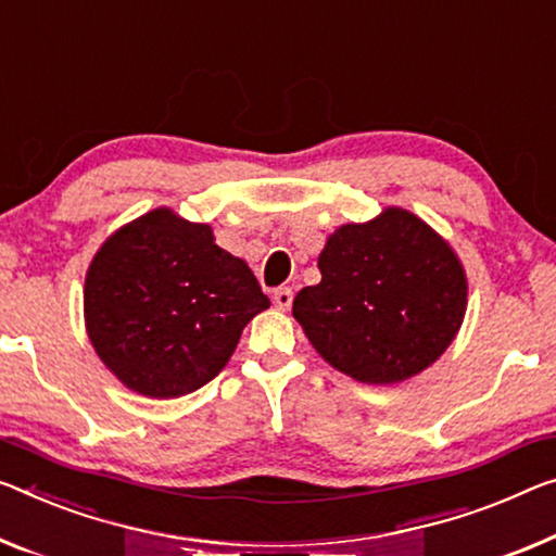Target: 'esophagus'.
<instances>
[{
  "mask_svg": "<svg viewBox=\"0 0 556 556\" xmlns=\"http://www.w3.org/2000/svg\"><path fill=\"white\" fill-rule=\"evenodd\" d=\"M273 303H276V307H280V311H288L290 305H293V290L290 288H276L273 290Z\"/></svg>",
  "mask_w": 556,
  "mask_h": 556,
  "instance_id": "34e87169",
  "label": "esophagus"
}]
</instances>
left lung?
I'll return each instance as SVG.
<instances>
[{
	"instance_id": "8db88e82",
	"label": "left lung",
	"mask_w": 556,
	"mask_h": 556,
	"mask_svg": "<svg viewBox=\"0 0 556 556\" xmlns=\"http://www.w3.org/2000/svg\"><path fill=\"white\" fill-rule=\"evenodd\" d=\"M318 268L320 283L295 295L293 315L313 348L361 382L413 378L463 326L467 280L457 255L403 208L338 228Z\"/></svg>"
}]
</instances>
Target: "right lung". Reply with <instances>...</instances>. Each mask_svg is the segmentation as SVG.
Returning <instances> with one entry per match:
<instances>
[{
  "label": "right lung",
  "instance_id": "add662e5",
  "mask_svg": "<svg viewBox=\"0 0 556 556\" xmlns=\"http://www.w3.org/2000/svg\"><path fill=\"white\" fill-rule=\"evenodd\" d=\"M270 305L208 226L168 208L116 230L91 261L84 311L93 348L126 388L181 397L224 370L255 313Z\"/></svg>",
  "mask_w": 556,
  "mask_h": 556
}]
</instances>
